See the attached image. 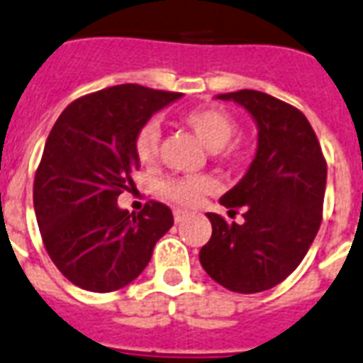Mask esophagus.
<instances>
[{"label": "esophagus", "instance_id": "34e87169", "mask_svg": "<svg viewBox=\"0 0 363 363\" xmlns=\"http://www.w3.org/2000/svg\"><path fill=\"white\" fill-rule=\"evenodd\" d=\"M187 216H189L187 210H182V208H176V210H174V220H176V223H182Z\"/></svg>", "mask_w": 363, "mask_h": 363}]
</instances>
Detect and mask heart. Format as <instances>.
<instances>
[{
    "label": "heart",
    "instance_id": "b5f03b06",
    "mask_svg": "<svg viewBox=\"0 0 363 363\" xmlns=\"http://www.w3.org/2000/svg\"><path fill=\"white\" fill-rule=\"evenodd\" d=\"M182 123L206 145L213 157L221 162L237 167L246 161L248 147L238 140H231L237 132V121L227 109L220 106H202L193 108L182 115ZM159 151V126L153 121L143 123L134 138V153L143 167H151L157 161ZM216 189V179L212 176H185L170 178L159 184V195L179 206H196L202 196Z\"/></svg>",
    "mask_w": 363,
    "mask_h": 363
}]
</instances>
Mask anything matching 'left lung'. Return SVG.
I'll return each mask as SVG.
<instances>
[{"label": "left lung", "mask_w": 363, "mask_h": 363, "mask_svg": "<svg viewBox=\"0 0 363 363\" xmlns=\"http://www.w3.org/2000/svg\"><path fill=\"white\" fill-rule=\"evenodd\" d=\"M248 109L259 126L257 153L221 204L244 223L208 213L212 237L201 248V265L223 288L257 294L296 271L322 223L328 164L307 117L288 102L259 91L221 94Z\"/></svg>", "instance_id": "1"}]
</instances>
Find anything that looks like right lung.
Wrapping results in <instances>:
<instances>
[{
  "mask_svg": "<svg viewBox=\"0 0 363 363\" xmlns=\"http://www.w3.org/2000/svg\"><path fill=\"white\" fill-rule=\"evenodd\" d=\"M182 92L117 85L69 104L50 130L33 179V208L47 254L75 286L96 294L125 288L147 267L174 225L159 201L119 210L117 196L140 168L138 128Z\"/></svg>",
  "mask_w": 363,
  "mask_h": 363,
  "instance_id": "1",
  "label": "right lung"
}]
</instances>
